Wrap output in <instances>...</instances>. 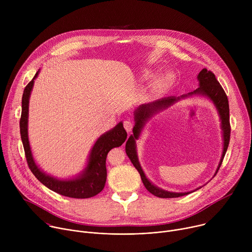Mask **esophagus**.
Listing matches in <instances>:
<instances>
[{
    "instance_id": "34e87169",
    "label": "esophagus",
    "mask_w": 252,
    "mask_h": 252,
    "mask_svg": "<svg viewBox=\"0 0 252 252\" xmlns=\"http://www.w3.org/2000/svg\"><path fill=\"white\" fill-rule=\"evenodd\" d=\"M124 126H125L126 130L127 132H130V131L132 130V127H133V124H132L130 121L126 120V121H125V122H124Z\"/></svg>"
}]
</instances>
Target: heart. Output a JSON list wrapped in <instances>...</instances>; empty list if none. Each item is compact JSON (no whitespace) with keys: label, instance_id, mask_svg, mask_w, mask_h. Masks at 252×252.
I'll list each match as a JSON object with an SVG mask.
<instances>
[{"label":"heart","instance_id":"1","mask_svg":"<svg viewBox=\"0 0 252 252\" xmlns=\"http://www.w3.org/2000/svg\"><path fill=\"white\" fill-rule=\"evenodd\" d=\"M171 83H172V79H171L170 76H163V77L159 80L158 86H159L161 89L165 90V89H167V88L170 87Z\"/></svg>","mask_w":252,"mask_h":252}]
</instances>
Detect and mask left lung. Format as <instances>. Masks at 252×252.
Returning a JSON list of instances; mask_svg holds the SVG:
<instances>
[{"mask_svg": "<svg viewBox=\"0 0 252 252\" xmlns=\"http://www.w3.org/2000/svg\"><path fill=\"white\" fill-rule=\"evenodd\" d=\"M197 81H198V88L190 92L189 94H183L181 96H167L163 97L158 100H155L153 102L149 103H143L140 104L139 106L136 107V110L134 111V126L132 128V134L128 137L126 143V153L127 157L129 158L131 163L133 166L137 169V171L140 174L141 181L145 185L146 189L153 193L154 195L160 197V198H172V197H179V196H184L187 194H189L192 191H187V192H173V191H168L164 190L156 185H154L150 179L147 177L145 171H143L139 160L137 157V152H136V140L139 138L143 128H145L146 125L158 113L168 109L169 106L173 105L175 102L181 99H185L187 97H190L192 95H200L203 97L208 98L212 103L214 104L215 109H217L219 116H220V128H221V133H222V140H223V148H222V154L220 160L219 162L218 168L214 172L215 176L221 165L222 159L225 156V153L227 151L228 145H229V137H230V125H229V105H228V99L227 96L218 82V80L215 79V76L211 73L210 70H207L206 68H203L200 70V73L197 75ZM201 188V187H200ZM200 188L196 189H199ZM195 189V190H196Z\"/></svg>", "mask_w": 252, "mask_h": 252, "instance_id": "8db88e82", "label": "left lung"}]
</instances>
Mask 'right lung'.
<instances>
[{
    "instance_id": "add662e5",
    "label": "right lung",
    "mask_w": 252,
    "mask_h": 252,
    "mask_svg": "<svg viewBox=\"0 0 252 252\" xmlns=\"http://www.w3.org/2000/svg\"><path fill=\"white\" fill-rule=\"evenodd\" d=\"M40 69L24 90L22 97V116L20 120V131L26 154L28 165L33 175L51 190L63 196L73 198H89L99 193L105 185L106 167L105 159L107 153L114 148L121 147L126 139V131L123 122L114 128L101 134L93 146L85 168L77 175L68 178H58L48 174L35 163L30 146L28 123L29 103L34 80L38 78Z\"/></svg>"
}]
</instances>
